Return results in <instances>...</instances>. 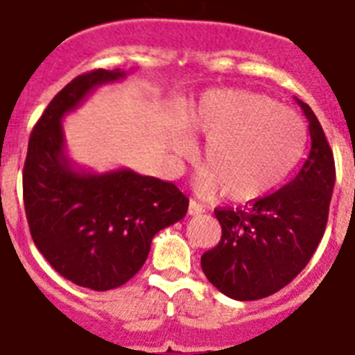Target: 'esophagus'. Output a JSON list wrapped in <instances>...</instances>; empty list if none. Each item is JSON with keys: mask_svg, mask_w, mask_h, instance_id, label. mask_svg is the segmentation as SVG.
<instances>
[{"mask_svg": "<svg viewBox=\"0 0 355 355\" xmlns=\"http://www.w3.org/2000/svg\"><path fill=\"white\" fill-rule=\"evenodd\" d=\"M203 212H205L203 205L196 203L194 199H190V203H189V214H190V216H198V214H203Z\"/></svg>", "mask_w": 355, "mask_h": 355, "instance_id": "esophagus-1", "label": "esophagus"}]
</instances>
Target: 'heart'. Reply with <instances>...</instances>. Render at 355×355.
<instances>
[{
	"label": "heart",
	"instance_id": "obj_1",
	"mask_svg": "<svg viewBox=\"0 0 355 355\" xmlns=\"http://www.w3.org/2000/svg\"><path fill=\"white\" fill-rule=\"evenodd\" d=\"M187 128L205 137L199 189L223 190L236 203L266 196L300 163L306 145L303 119L265 94L237 89L205 92L187 114ZM171 148L181 159L194 156L189 132L171 136Z\"/></svg>",
	"mask_w": 355,
	"mask_h": 355
}]
</instances>
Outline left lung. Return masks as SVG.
<instances>
[{
  "label": "left lung",
  "instance_id": "obj_1",
  "mask_svg": "<svg viewBox=\"0 0 355 355\" xmlns=\"http://www.w3.org/2000/svg\"><path fill=\"white\" fill-rule=\"evenodd\" d=\"M306 116L310 152L294 180L245 209H216L221 241L201 256L207 279L237 301L276 294L303 270L324 234L336 165L314 110Z\"/></svg>",
  "mask_w": 355,
  "mask_h": 355
}]
</instances>
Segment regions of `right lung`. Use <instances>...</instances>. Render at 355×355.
I'll return each mask as SVG.
<instances>
[{
  "label": "right lung",
  "mask_w": 355,
  "mask_h": 355,
  "mask_svg": "<svg viewBox=\"0 0 355 355\" xmlns=\"http://www.w3.org/2000/svg\"><path fill=\"white\" fill-rule=\"evenodd\" d=\"M125 78L121 69H99L72 79L32 128L23 166L26 221L37 250L65 279L98 292L136 276L152 237L189 210L174 183L130 168L85 171L67 154L63 118L98 87Z\"/></svg>",
  "instance_id": "1"
}]
</instances>
